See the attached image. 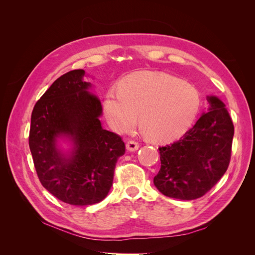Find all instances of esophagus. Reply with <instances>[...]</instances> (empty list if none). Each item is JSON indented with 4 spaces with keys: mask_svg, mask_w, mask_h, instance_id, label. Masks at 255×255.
<instances>
[{
    "mask_svg": "<svg viewBox=\"0 0 255 255\" xmlns=\"http://www.w3.org/2000/svg\"><path fill=\"white\" fill-rule=\"evenodd\" d=\"M127 149L130 152L137 151L138 149H139V143L134 141V140H129V141L127 142Z\"/></svg>",
    "mask_w": 255,
    "mask_h": 255,
    "instance_id": "esophagus-1",
    "label": "esophagus"
}]
</instances>
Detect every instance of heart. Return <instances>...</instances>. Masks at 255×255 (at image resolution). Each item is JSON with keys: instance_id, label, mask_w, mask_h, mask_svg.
<instances>
[{"instance_id": "1", "label": "heart", "mask_w": 255, "mask_h": 255, "mask_svg": "<svg viewBox=\"0 0 255 255\" xmlns=\"http://www.w3.org/2000/svg\"><path fill=\"white\" fill-rule=\"evenodd\" d=\"M200 107L199 92L191 85L166 73L140 72L128 76L120 88L106 92L103 109L116 132H126L137 121L146 138L169 142L181 137L194 122Z\"/></svg>"}]
</instances>
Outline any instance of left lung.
Listing matches in <instances>:
<instances>
[{
	"mask_svg": "<svg viewBox=\"0 0 255 255\" xmlns=\"http://www.w3.org/2000/svg\"><path fill=\"white\" fill-rule=\"evenodd\" d=\"M210 109L180 140L159 146L160 169L154 185L169 198L195 200L210 191L230 164L234 126L226 105L207 97Z\"/></svg>",
	"mask_w": 255,
	"mask_h": 255,
	"instance_id": "left-lung-1",
	"label": "left lung"
}]
</instances>
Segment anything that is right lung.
<instances>
[{"instance_id":"obj_1","label":"right lung","mask_w":255,"mask_h":255,"mask_svg":"<svg viewBox=\"0 0 255 255\" xmlns=\"http://www.w3.org/2000/svg\"><path fill=\"white\" fill-rule=\"evenodd\" d=\"M85 71L61 75L35 104L28 144L42 186L60 201L92 205L107 196L117 160L126 152L122 138L102 128V105L84 82ZM69 137L74 149L66 156L57 138Z\"/></svg>"}]
</instances>
